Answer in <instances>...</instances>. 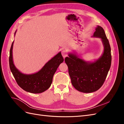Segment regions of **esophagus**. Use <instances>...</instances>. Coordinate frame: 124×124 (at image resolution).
<instances>
[{
    "mask_svg": "<svg viewBox=\"0 0 124 124\" xmlns=\"http://www.w3.org/2000/svg\"><path fill=\"white\" fill-rule=\"evenodd\" d=\"M62 56H63V58L66 57V56H67V51L66 50H63L62 51Z\"/></svg>",
    "mask_w": 124,
    "mask_h": 124,
    "instance_id": "34e87169",
    "label": "esophagus"
}]
</instances>
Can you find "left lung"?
Returning <instances> with one entry per match:
<instances>
[{"label": "left lung", "mask_w": 124, "mask_h": 124, "mask_svg": "<svg viewBox=\"0 0 124 124\" xmlns=\"http://www.w3.org/2000/svg\"><path fill=\"white\" fill-rule=\"evenodd\" d=\"M93 36L100 38L104 45L103 53L99 59L87 62L72 54L65 59L73 87L85 93L94 92L102 86L111 65L110 45L103 28L98 26Z\"/></svg>", "instance_id": "8db88e82"}]
</instances>
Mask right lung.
I'll return each instance as SVG.
<instances>
[{"label": "right lung", "mask_w": 124, "mask_h": 124, "mask_svg": "<svg viewBox=\"0 0 124 124\" xmlns=\"http://www.w3.org/2000/svg\"><path fill=\"white\" fill-rule=\"evenodd\" d=\"M13 45V42L10 50L9 66L17 84L24 91L31 93H38L46 91L51 86L53 76L58 66L63 62L61 52L48 61L39 72L27 75L20 72L14 65L12 59Z\"/></svg>", "instance_id": "1"}]
</instances>
